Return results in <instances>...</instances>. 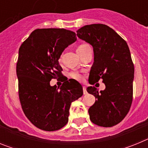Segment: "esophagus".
Here are the masks:
<instances>
[{"mask_svg": "<svg viewBox=\"0 0 148 148\" xmlns=\"http://www.w3.org/2000/svg\"><path fill=\"white\" fill-rule=\"evenodd\" d=\"M83 92H84V95H86V94L87 93V89H86L85 87H83Z\"/></svg>", "mask_w": 148, "mask_h": 148, "instance_id": "esophagus-1", "label": "esophagus"}]
</instances>
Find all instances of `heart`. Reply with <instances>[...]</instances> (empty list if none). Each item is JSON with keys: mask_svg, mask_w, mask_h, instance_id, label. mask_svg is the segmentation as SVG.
I'll return each instance as SVG.
<instances>
[{"mask_svg": "<svg viewBox=\"0 0 148 148\" xmlns=\"http://www.w3.org/2000/svg\"><path fill=\"white\" fill-rule=\"evenodd\" d=\"M90 47V46L87 45V44H82V45H80L77 48V51H82L84 49H86L87 47ZM70 76L71 78H73L74 80L78 81V82L82 81L84 78L83 75L81 73H78V72H72L70 74Z\"/></svg>", "mask_w": 148, "mask_h": 148, "instance_id": "b5f03b06", "label": "heart"}]
</instances>
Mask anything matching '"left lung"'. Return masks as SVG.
I'll return each mask as SVG.
<instances>
[{"label":"left lung","mask_w":148,"mask_h":148,"mask_svg":"<svg viewBox=\"0 0 148 148\" xmlns=\"http://www.w3.org/2000/svg\"><path fill=\"white\" fill-rule=\"evenodd\" d=\"M77 36L93 48L89 83L102 79L106 87L101 91L91 86L87 88L96 99L89 108L90 120L101 127L114 126L124 119L133 101L134 65L127 44L113 29L101 23L82 27Z\"/></svg>","instance_id":"8db88e82"}]
</instances>
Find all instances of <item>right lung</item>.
I'll list each match as a JSON object with an SVG mask.
<instances>
[{"label": "right lung", "instance_id": "obj_1", "mask_svg": "<svg viewBox=\"0 0 148 148\" xmlns=\"http://www.w3.org/2000/svg\"><path fill=\"white\" fill-rule=\"evenodd\" d=\"M76 39L75 32L65 29H38L19 48V99L25 116L40 130L54 131L65 126L71 103L83 95V87L75 80L66 81L60 88L49 84L62 75L58 59Z\"/></svg>", "mask_w": 148, "mask_h": 148}]
</instances>
